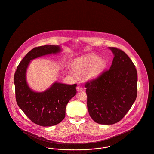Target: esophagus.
<instances>
[{"mask_svg": "<svg viewBox=\"0 0 154 154\" xmlns=\"http://www.w3.org/2000/svg\"><path fill=\"white\" fill-rule=\"evenodd\" d=\"M76 90H77L78 92H81L83 90V88H82V86H78L76 87Z\"/></svg>", "mask_w": 154, "mask_h": 154, "instance_id": "1", "label": "esophagus"}]
</instances>
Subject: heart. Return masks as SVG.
<instances>
[{
	"mask_svg": "<svg viewBox=\"0 0 154 154\" xmlns=\"http://www.w3.org/2000/svg\"><path fill=\"white\" fill-rule=\"evenodd\" d=\"M106 61L94 55L83 57L74 62L72 69L75 73L79 75H86L89 79H92L99 75L105 69ZM75 76L74 73L70 72Z\"/></svg>",
	"mask_w": 154,
	"mask_h": 154,
	"instance_id": "obj_1",
	"label": "heart"
}]
</instances>
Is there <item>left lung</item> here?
<instances>
[{
	"label": "left lung",
	"mask_w": 154,
	"mask_h": 154,
	"mask_svg": "<svg viewBox=\"0 0 154 154\" xmlns=\"http://www.w3.org/2000/svg\"><path fill=\"white\" fill-rule=\"evenodd\" d=\"M108 48L114 55L110 69L85 86L90 116L95 122L105 125L121 120L137 94V73L133 62L122 50Z\"/></svg>",
	"instance_id": "obj_1"
}]
</instances>
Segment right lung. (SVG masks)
<instances>
[{
	"instance_id": "1",
	"label": "right lung",
	"mask_w": 154,
	"mask_h": 154,
	"mask_svg": "<svg viewBox=\"0 0 154 154\" xmlns=\"http://www.w3.org/2000/svg\"><path fill=\"white\" fill-rule=\"evenodd\" d=\"M61 51V47L57 45L34 48L23 58L14 74L16 99L19 107L33 123L42 127L61 122L65 116L66 104L76 94L77 85L55 81L45 91L36 92L27 82V69L32 60Z\"/></svg>"
}]
</instances>
